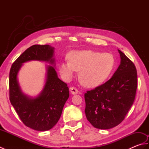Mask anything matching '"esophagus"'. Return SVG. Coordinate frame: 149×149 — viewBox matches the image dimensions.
Returning a JSON list of instances; mask_svg holds the SVG:
<instances>
[{
  "mask_svg": "<svg viewBox=\"0 0 149 149\" xmlns=\"http://www.w3.org/2000/svg\"><path fill=\"white\" fill-rule=\"evenodd\" d=\"M70 92L72 95H75V94L78 93V92H79L77 88L75 87H72L70 88Z\"/></svg>",
  "mask_w": 149,
  "mask_h": 149,
  "instance_id": "34e87169",
  "label": "esophagus"
}]
</instances>
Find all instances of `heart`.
<instances>
[{
    "label": "heart",
    "instance_id": "1",
    "mask_svg": "<svg viewBox=\"0 0 149 149\" xmlns=\"http://www.w3.org/2000/svg\"><path fill=\"white\" fill-rule=\"evenodd\" d=\"M68 58L69 61L59 65V71L63 79L70 81L75 72L79 71V81L87 88H95L105 83L116 66L115 57L108 52L77 50L70 54Z\"/></svg>",
    "mask_w": 149,
    "mask_h": 149
}]
</instances>
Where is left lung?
Listing matches in <instances>:
<instances>
[{"instance_id":"left-lung-1","label":"left lung","mask_w":149,"mask_h":149,"mask_svg":"<svg viewBox=\"0 0 149 149\" xmlns=\"http://www.w3.org/2000/svg\"><path fill=\"white\" fill-rule=\"evenodd\" d=\"M118 51L120 64L112 77L84 94L86 118L97 129H109L120 124L134 101L136 68L124 53Z\"/></svg>"}]
</instances>
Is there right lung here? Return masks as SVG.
I'll use <instances>...</instances> for the list:
<instances>
[{"label": "right lung", "instance_id": "right-lung-1", "mask_svg": "<svg viewBox=\"0 0 149 149\" xmlns=\"http://www.w3.org/2000/svg\"><path fill=\"white\" fill-rule=\"evenodd\" d=\"M54 48L49 45H34L28 48L13 63L9 72V100L20 120L27 127L45 131L54 126L61 115L69 97L68 87L59 79L55 70ZM30 61L49 62L47 66L46 84L37 97H31L22 92L17 74L23 63Z\"/></svg>", "mask_w": 149, "mask_h": 149}]
</instances>
